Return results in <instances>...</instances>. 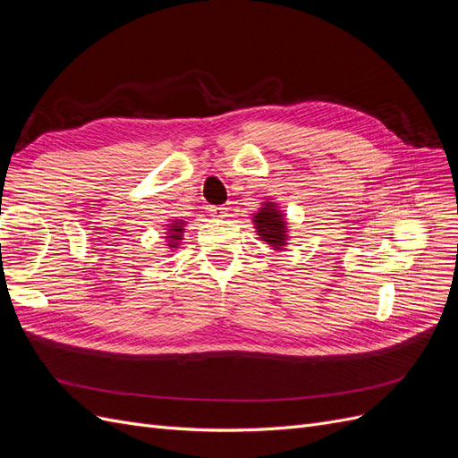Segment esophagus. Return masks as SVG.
Instances as JSON below:
<instances>
[{"label":"esophagus","instance_id":"34e87169","mask_svg":"<svg viewBox=\"0 0 458 458\" xmlns=\"http://www.w3.org/2000/svg\"><path fill=\"white\" fill-rule=\"evenodd\" d=\"M210 216L212 217H227V208L225 206H210Z\"/></svg>","mask_w":458,"mask_h":458}]
</instances>
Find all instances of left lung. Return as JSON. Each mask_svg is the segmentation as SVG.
<instances>
[{"label":"left lung","instance_id":"left-lung-1","mask_svg":"<svg viewBox=\"0 0 458 458\" xmlns=\"http://www.w3.org/2000/svg\"><path fill=\"white\" fill-rule=\"evenodd\" d=\"M256 217V227L261 234V239L273 244V246H283L284 242V221L283 214L273 206H266L254 216Z\"/></svg>","mask_w":458,"mask_h":458}]
</instances>
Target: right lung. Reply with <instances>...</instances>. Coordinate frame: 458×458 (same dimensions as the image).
<instances>
[{"label": "right lung", "instance_id": "right-lung-1", "mask_svg": "<svg viewBox=\"0 0 458 458\" xmlns=\"http://www.w3.org/2000/svg\"><path fill=\"white\" fill-rule=\"evenodd\" d=\"M172 227H174V229H170V234H172L174 239H177L179 234H182V227H179V225H172Z\"/></svg>", "mask_w": 458, "mask_h": 458}]
</instances>
